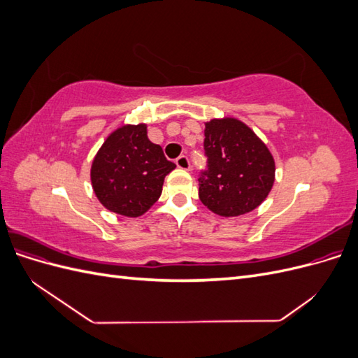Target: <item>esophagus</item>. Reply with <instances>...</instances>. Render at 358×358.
Masks as SVG:
<instances>
[{
  "label": "esophagus",
  "instance_id": "esophagus-1",
  "mask_svg": "<svg viewBox=\"0 0 358 358\" xmlns=\"http://www.w3.org/2000/svg\"><path fill=\"white\" fill-rule=\"evenodd\" d=\"M176 166L182 170H189L191 167V162H189V158L187 155H180L178 159H176Z\"/></svg>",
  "mask_w": 358,
  "mask_h": 358
}]
</instances>
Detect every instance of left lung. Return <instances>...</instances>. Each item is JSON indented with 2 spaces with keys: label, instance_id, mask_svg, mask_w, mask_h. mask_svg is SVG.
I'll return each mask as SVG.
<instances>
[{
  "label": "left lung",
  "instance_id": "1",
  "mask_svg": "<svg viewBox=\"0 0 358 358\" xmlns=\"http://www.w3.org/2000/svg\"><path fill=\"white\" fill-rule=\"evenodd\" d=\"M206 169L199 175V197L216 215L254 210L275 182V161L267 146L239 119H212L204 128Z\"/></svg>",
  "mask_w": 358,
  "mask_h": 358
}]
</instances>
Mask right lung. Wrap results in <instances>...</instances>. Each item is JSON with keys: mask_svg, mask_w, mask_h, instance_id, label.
I'll use <instances>...</instances> for the list:
<instances>
[{"mask_svg": "<svg viewBox=\"0 0 358 358\" xmlns=\"http://www.w3.org/2000/svg\"><path fill=\"white\" fill-rule=\"evenodd\" d=\"M175 167L161 146L148 138L145 124L124 125L95 155L91 182L106 209L136 218L159 199L164 178Z\"/></svg>", "mask_w": 358, "mask_h": 358, "instance_id": "right-lung-1", "label": "right lung"}]
</instances>
